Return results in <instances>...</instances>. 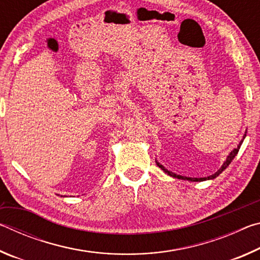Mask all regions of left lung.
I'll return each mask as SVG.
<instances>
[{
	"label": "left lung",
	"mask_w": 260,
	"mask_h": 260,
	"mask_svg": "<svg viewBox=\"0 0 260 260\" xmlns=\"http://www.w3.org/2000/svg\"><path fill=\"white\" fill-rule=\"evenodd\" d=\"M245 136H246V131H245V133H244V135H243V139H242V140L240 141L239 146H237L236 148L233 149V150L230 152V155L227 156L226 160L223 161V164L221 165V167H220V169H219V170L217 171V172H215L214 174L210 175V177H208V178H187V177H182V175L175 174V173H173V172H171V171H169L167 169H165V167L162 166L159 161H157V160H156V162H157L158 167H160V169H161L162 171H164L165 173H167V174L170 175V177H172V178H177V179H181V180H188V181H205V180H212V179H215V178H217L220 173H222V171H225V170L227 169V166L231 164L233 159H234L235 156L237 155V152H239V150H240L241 144L243 143V141H244V139H245Z\"/></svg>",
	"instance_id": "obj_1"
}]
</instances>
